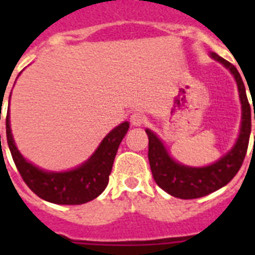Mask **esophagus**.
I'll return each mask as SVG.
<instances>
[{"label":"esophagus","instance_id":"obj_1","mask_svg":"<svg viewBox=\"0 0 255 255\" xmlns=\"http://www.w3.org/2000/svg\"><path fill=\"white\" fill-rule=\"evenodd\" d=\"M144 122H145L144 116L141 115V114H139V112H135V114H132L131 115V124L133 127H140Z\"/></svg>","mask_w":255,"mask_h":255}]
</instances>
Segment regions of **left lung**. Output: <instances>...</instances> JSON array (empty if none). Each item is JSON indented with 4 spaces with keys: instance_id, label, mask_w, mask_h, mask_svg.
<instances>
[{
    "instance_id": "1",
    "label": "left lung",
    "mask_w": 255,
    "mask_h": 255,
    "mask_svg": "<svg viewBox=\"0 0 255 255\" xmlns=\"http://www.w3.org/2000/svg\"><path fill=\"white\" fill-rule=\"evenodd\" d=\"M214 61L220 62L229 70L237 82L240 102H241V128L237 141L229 152L221 156L217 161L206 167H189L178 163L169 155L164 143L159 136L151 129H145L149 139L148 144V160L151 165L152 176L156 184L170 196L182 200L204 197L206 194L216 192L225 186L237 174L241 168L249 145L252 119L255 120L254 114L250 110L249 100L246 96L245 85L238 70L230 62L221 58L216 53H210ZM255 141V135H254Z\"/></svg>"
}]
</instances>
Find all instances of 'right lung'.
Returning a JSON list of instances; mask_svg holds the SVG:
<instances>
[{"label": "right lung", "mask_w": 255, "mask_h": 255, "mask_svg": "<svg viewBox=\"0 0 255 255\" xmlns=\"http://www.w3.org/2000/svg\"><path fill=\"white\" fill-rule=\"evenodd\" d=\"M128 128V122H123L114 128L102 140L90 159L86 160L79 167L65 172H51L34 165L21 155L11 135L9 110L6 114L7 145L23 181L38 197L59 205L86 204L98 197L106 189L116 152Z\"/></svg>", "instance_id": "1"}]
</instances>
